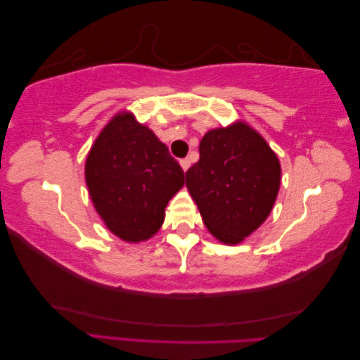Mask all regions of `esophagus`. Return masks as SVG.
Here are the masks:
<instances>
[{
    "mask_svg": "<svg viewBox=\"0 0 360 360\" xmlns=\"http://www.w3.org/2000/svg\"><path fill=\"white\" fill-rule=\"evenodd\" d=\"M180 166H181L183 171H188L189 166H191V160L189 158H181L180 160Z\"/></svg>",
    "mask_w": 360,
    "mask_h": 360,
    "instance_id": "1",
    "label": "esophagus"
}]
</instances>
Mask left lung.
<instances>
[{"instance_id":"obj_1","label":"left lung","mask_w":360,"mask_h":360,"mask_svg":"<svg viewBox=\"0 0 360 360\" xmlns=\"http://www.w3.org/2000/svg\"><path fill=\"white\" fill-rule=\"evenodd\" d=\"M200 158L186 171V186L207 229L238 244L266 221L280 189L276 155L247 124L210 130Z\"/></svg>"}]
</instances>
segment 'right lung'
Masks as SVG:
<instances>
[{"mask_svg": "<svg viewBox=\"0 0 360 360\" xmlns=\"http://www.w3.org/2000/svg\"><path fill=\"white\" fill-rule=\"evenodd\" d=\"M85 180L107 229L124 240L155 234L185 172L153 131L130 113L108 122L86 157Z\"/></svg>", "mask_w": 360, "mask_h": 360, "instance_id": "add662e5", "label": "right lung"}]
</instances>
